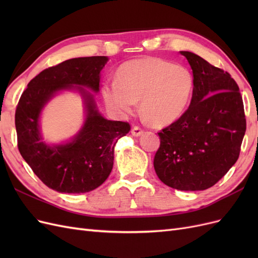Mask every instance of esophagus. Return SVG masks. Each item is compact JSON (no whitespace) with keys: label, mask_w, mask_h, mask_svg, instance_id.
Returning a JSON list of instances; mask_svg holds the SVG:
<instances>
[{"label":"esophagus","mask_w":258,"mask_h":258,"mask_svg":"<svg viewBox=\"0 0 258 258\" xmlns=\"http://www.w3.org/2000/svg\"><path fill=\"white\" fill-rule=\"evenodd\" d=\"M131 134H132V136L139 137V136H141L143 134V129L141 127H139V126H135L134 128L131 129Z\"/></svg>","instance_id":"obj_1"}]
</instances>
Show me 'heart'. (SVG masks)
<instances>
[{"instance_id": "b5f03b06", "label": "heart", "mask_w": 258, "mask_h": 258, "mask_svg": "<svg viewBox=\"0 0 258 258\" xmlns=\"http://www.w3.org/2000/svg\"><path fill=\"white\" fill-rule=\"evenodd\" d=\"M194 88V77L183 66L159 58H144L123 63L115 82H106L102 97L110 111L118 116L134 112L142 99L143 114L154 124L163 126L186 111Z\"/></svg>"}]
</instances>
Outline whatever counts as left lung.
Masks as SVG:
<instances>
[{"mask_svg":"<svg viewBox=\"0 0 258 258\" xmlns=\"http://www.w3.org/2000/svg\"><path fill=\"white\" fill-rule=\"evenodd\" d=\"M192 70L189 107L158 136L154 168L162 183L178 190L215 185L239 158L246 120L236 81L224 70L181 51Z\"/></svg>","mask_w":258,"mask_h":258,"instance_id":"obj_1","label":"left lung"}]
</instances>
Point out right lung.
<instances>
[{
    "label": "right lung",
    "instance_id": "obj_1",
    "mask_svg": "<svg viewBox=\"0 0 258 258\" xmlns=\"http://www.w3.org/2000/svg\"><path fill=\"white\" fill-rule=\"evenodd\" d=\"M106 61L104 56L74 58L45 69L30 81L19 99L15 114L18 150L35 175L56 191L88 192L103 184L113 169L117 140L131 129L127 121L105 119L97 111L92 97L77 87L87 107L80 134L71 143L53 147L41 140L38 118L47 101L73 85L99 91L100 71Z\"/></svg>",
    "mask_w": 258,
    "mask_h": 258
}]
</instances>
